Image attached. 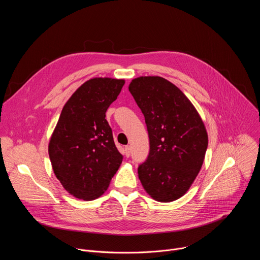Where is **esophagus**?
<instances>
[{"mask_svg":"<svg viewBox=\"0 0 260 260\" xmlns=\"http://www.w3.org/2000/svg\"><path fill=\"white\" fill-rule=\"evenodd\" d=\"M124 151H125V156L129 157L131 156V147L129 146H125Z\"/></svg>","mask_w":260,"mask_h":260,"instance_id":"1","label":"esophagus"}]
</instances>
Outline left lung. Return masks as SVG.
<instances>
[{"label":"left lung","instance_id":"8db88e82","mask_svg":"<svg viewBox=\"0 0 260 260\" xmlns=\"http://www.w3.org/2000/svg\"><path fill=\"white\" fill-rule=\"evenodd\" d=\"M128 90L145 117L150 145L138 168L139 179L155 201H176L189 189L203 166L208 147L203 120L190 101L165 78H136Z\"/></svg>","mask_w":260,"mask_h":260}]
</instances>
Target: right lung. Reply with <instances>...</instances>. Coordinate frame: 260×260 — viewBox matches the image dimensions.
<instances>
[{"mask_svg":"<svg viewBox=\"0 0 260 260\" xmlns=\"http://www.w3.org/2000/svg\"><path fill=\"white\" fill-rule=\"evenodd\" d=\"M123 85L124 80L90 79L62 108L48 152L56 178L77 199L101 197L122 162L105 117Z\"/></svg>","mask_w":260,"mask_h":260,"instance_id":"obj_1","label":"right lung"}]
</instances>
